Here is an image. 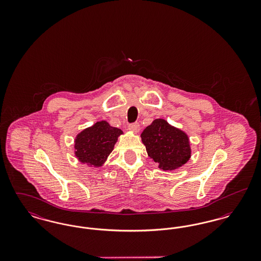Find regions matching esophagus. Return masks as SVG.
I'll use <instances>...</instances> for the list:
<instances>
[{"label":"esophagus","mask_w":261,"mask_h":261,"mask_svg":"<svg viewBox=\"0 0 261 261\" xmlns=\"http://www.w3.org/2000/svg\"><path fill=\"white\" fill-rule=\"evenodd\" d=\"M128 129L130 130V131H132L133 133H138L139 132V130H140V125L139 123H132V124L129 125L128 126Z\"/></svg>","instance_id":"34e87169"}]
</instances>
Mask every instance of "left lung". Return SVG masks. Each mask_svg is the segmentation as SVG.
I'll return each mask as SVG.
<instances>
[{
	"label": "left lung",
	"mask_w": 261,
	"mask_h": 261,
	"mask_svg": "<svg viewBox=\"0 0 261 261\" xmlns=\"http://www.w3.org/2000/svg\"><path fill=\"white\" fill-rule=\"evenodd\" d=\"M149 159L162 170L172 171L186 164L191 159L190 139L184 131L156 118L141 134Z\"/></svg>",
	"instance_id": "obj_1"
}]
</instances>
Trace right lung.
Masks as SVG:
<instances>
[{"mask_svg":"<svg viewBox=\"0 0 261 261\" xmlns=\"http://www.w3.org/2000/svg\"><path fill=\"white\" fill-rule=\"evenodd\" d=\"M122 134L121 129L112 127L108 121H98L75 137V156L78 162L90 167H101Z\"/></svg>","mask_w":261,"mask_h":261,"instance_id":"add662e5","label":"right lung"}]
</instances>
